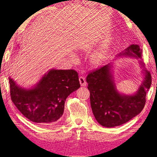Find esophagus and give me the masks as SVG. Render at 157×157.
<instances>
[{
	"label": "esophagus",
	"mask_w": 157,
	"mask_h": 157,
	"mask_svg": "<svg viewBox=\"0 0 157 157\" xmlns=\"http://www.w3.org/2000/svg\"><path fill=\"white\" fill-rule=\"evenodd\" d=\"M79 83H80V85L82 86H86V85H87V83H86V81L84 77L81 76L80 78H79Z\"/></svg>",
	"instance_id": "esophagus-1"
}]
</instances>
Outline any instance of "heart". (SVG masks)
<instances>
[{
    "label": "heart",
    "instance_id": "b5f03b06",
    "mask_svg": "<svg viewBox=\"0 0 157 157\" xmlns=\"http://www.w3.org/2000/svg\"><path fill=\"white\" fill-rule=\"evenodd\" d=\"M104 55V52L103 51H98L96 52L95 54L92 56V62L94 65H98L101 61L102 59V56Z\"/></svg>",
    "mask_w": 157,
    "mask_h": 157
}]
</instances>
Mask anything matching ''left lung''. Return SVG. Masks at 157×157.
<instances>
[{"instance_id": "1", "label": "left lung", "mask_w": 157, "mask_h": 157, "mask_svg": "<svg viewBox=\"0 0 157 157\" xmlns=\"http://www.w3.org/2000/svg\"><path fill=\"white\" fill-rule=\"evenodd\" d=\"M142 50L139 45L132 44L117 55V57L138 59L143 77L140 85L134 94L119 92L113 75L112 64L96 69L86 78L93 114L102 126L113 128L121 125L138 115L144 108L152 79L151 73L142 61Z\"/></svg>"}]
</instances>
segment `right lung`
I'll return each instance as SVG.
<instances>
[{
  "label": "right lung",
  "instance_id": "right-lung-1",
  "mask_svg": "<svg viewBox=\"0 0 157 157\" xmlns=\"http://www.w3.org/2000/svg\"><path fill=\"white\" fill-rule=\"evenodd\" d=\"M9 78L11 100L16 107L26 118L41 125L57 122L64 112L67 98L80 87L78 73L72 69H49L28 88Z\"/></svg>",
  "mask_w": 157,
  "mask_h": 157
}]
</instances>
